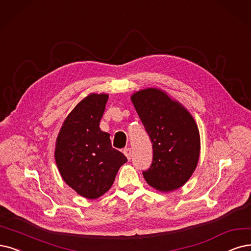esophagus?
<instances>
[{"label": "esophagus", "instance_id": "esophagus-1", "mask_svg": "<svg viewBox=\"0 0 251 251\" xmlns=\"http://www.w3.org/2000/svg\"><path fill=\"white\" fill-rule=\"evenodd\" d=\"M124 154H125V156L127 157V159H128V160H130V159H131L132 151H131L130 148H126V149H124Z\"/></svg>", "mask_w": 251, "mask_h": 251}]
</instances>
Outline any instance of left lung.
<instances>
[{
	"label": "left lung",
	"instance_id": "left-lung-1",
	"mask_svg": "<svg viewBox=\"0 0 251 251\" xmlns=\"http://www.w3.org/2000/svg\"><path fill=\"white\" fill-rule=\"evenodd\" d=\"M130 98L153 147L152 164L143 172L145 180L161 192L182 187L200 158L197 122L186 107L160 89L140 90Z\"/></svg>",
	"mask_w": 251,
	"mask_h": 251
}]
</instances>
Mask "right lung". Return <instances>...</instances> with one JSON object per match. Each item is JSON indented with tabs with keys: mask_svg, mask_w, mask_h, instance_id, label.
<instances>
[{
	"mask_svg": "<svg viewBox=\"0 0 251 251\" xmlns=\"http://www.w3.org/2000/svg\"><path fill=\"white\" fill-rule=\"evenodd\" d=\"M108 94L92 93L65 119L55 142L54 159L62 179L79 196L95 200L113 185L127 158L114 149L99 127Z\"/></svg>",
	"mask_w": 251,
	"mask_h": 251,
	"instance_id": "right-lung-1",
	"label": "right lung"
}]
</instances>
